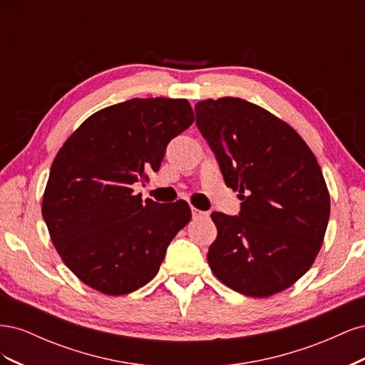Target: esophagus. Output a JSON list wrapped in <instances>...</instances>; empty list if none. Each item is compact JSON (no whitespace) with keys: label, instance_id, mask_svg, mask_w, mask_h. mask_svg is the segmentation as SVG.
Masks as SVG:
<instances>
[{"label":"esophagus","instance_id":"1","mask_svg":"<svg viewBox=\"0 0 365 365\" xmlns=\"http://www.w3.org/2000/svg\"><path fill=\"white\" fill-rule=\"evenodd\" d=\"M192 217H193L195 220H197V219H207V217H208V213H207V212H201V210H197V208L192 207Z\"/></svg>","mask_w":365,"mask_h":365}]
</instances>
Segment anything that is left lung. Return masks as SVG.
<instances>
[{
    "label": "left lung",
    "instance_id": "8db88e82",
    "mask_svg": "<svg viewBox=\"0 0 365 365\" xmlns=\"http://www.w3.org/2000/svg\"><path fill=\"white\" fill-rule=\"evenodd\" d=\"M196 125L240 213H212L217 237L207 260L248 297H269L304 275L323 245L330 197L317 158L283 120L237 97L197 102Z\"/></svg>",
    "mask_w": 365,
    "mask_h": 365
}]
</instances>
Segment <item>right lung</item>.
I'll use <instances>...</instances> for the list:
<instances>
[{
  "label": "right lung",
  "mask_w": 365,
  "mask_h": 365,
  "mask_svg": "<svg viewBox=\"0 0 365 365\" xmlns=\"http://www.w3.org/2000/svg\"><path fill=\"white\" fill-rule=\"evenodd\" d=\"M195 120L185 98H130L88 117L54 158L42 216L63 263L106 295L155 277L192 219L185 201H141L132 185L158 172L169 141Z\"/></svg>",
  "instance_id": "obj_1"
}]
</instances>
